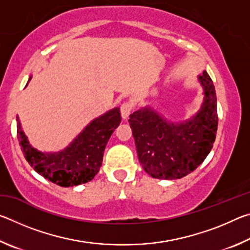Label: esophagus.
Segmentation results:
<instances>
[{
    "label": "esophagus",
    "instance_id": "34e87169",
    "mask_svg": "<svg viewBox=\"0 0 250 250\" xmlns=\"http://www.w3.org/2000/svg\"><path fill=\"white\" fill-rule=\"evenodd\" d=\"M120 110H121L122 118H124V119H126V118L130 116V113L132 112L133 104H132V103H130V101H125V103L121 104Z\"/></svg>",
    "mask_w": 250,
    "mask_h": 250
}]
</instances>
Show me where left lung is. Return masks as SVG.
<instances>
[{
  "label": "left lung",
  "instance_id": "obj_1",
  "mask_svg": "<svg viewBox=\"0 0 250 250\" xmlns=\"http://www.w3.org/2000/svg\"><path fill=\"white\" fill-rule=\"evenodd\" d=\"M204 90L201 109L181 124L164 119L149 107L130 115L138 158L154 179L175 180L193 172L213 147L218 125L214 83L204 71L198 76Z\"/></svg>",
  "mask_w": 250,
  "mask_h": 250
}]
</instances>
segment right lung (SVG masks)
Returning <instances> with one entry per match:
<instances>
[{
	"label": "right lung",
	"mask_w": 250,
	"mask_h": 250,
	"mask_svg": "<svg viewBox=\"0 0 250 250\" xmlns=\"http://www.w3.org/2000/svg\"><path fill=\"white\" fill-rule=\"evenodd\" d=\"M31 79V78H29ZM18 139L25 159L45 179L62 188L76 186L94 179L103 164L105 146L121 122L119 108L92 120L66 149L43 153L29 145L18 117Z\"/></svg>",
	"instance_id": "1"
}]
</instances>
